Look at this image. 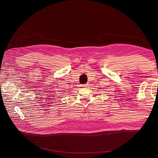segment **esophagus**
Returning a JSON list of instances; mask_svg holds the SVG:
<instances>
[{"mask_svg": "<svg viewBox=\"0 0 158 158\" xmlns=\"http://www.w3.org/2000/svg\"><path fill=\"white\" fill-rule=\"evenodd\" d=\"M89 85L88 84H84V85H83V86H84V87H88V86H89V85Z\"/></svg>", "mask_w": 158, "mask_h": 158, "instance_id": "obj_1", "label": "esophagus"}]
</instances>
